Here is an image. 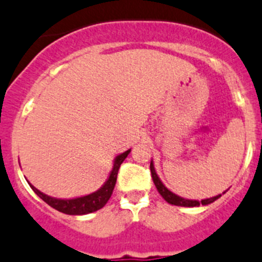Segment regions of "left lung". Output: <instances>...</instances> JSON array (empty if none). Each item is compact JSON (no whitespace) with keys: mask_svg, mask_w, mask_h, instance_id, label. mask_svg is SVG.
<instances>
[{"mask_svg":"<svg viewBox=\"0 0 262 262\" xmlns=\"http://www.w3.org/2000/svg\"><path fill=\"white\" fill-rule=\"evenodd\" d=\"M150 171H151V176H152V181H154L155 187H157L158 192L160 193V195L166 200L168 204L171 205H176V206H185V207H194V206H200V204L202 205H209L211 202H214L215 200H218L221 197V194L215 195V197H211V199H206V200H202L201 202L200 201H194V200H185V199H181L179 195L173 194L171 190L167 189L166 187L163 185V183L160 181V179L158 178L157 172H155L154 166H152V162L150 163Z\"/></svg>","mask_w":262,"mask_h":262,"instance_id":"obj_1","label":"left lung"}]
</instances>
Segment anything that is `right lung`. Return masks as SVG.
Returning <instances> with one entry per match:
<instances>
[{
    "label": "right lung",
    "mask_w": 262,
    "mask_h": 262,
    "mask_svg": "<svg viewBox=\"0 0 262 262\" xmlns=\"http://www.w3.org/2000/svg\"><path fill=\"white\" fill-rule=\"evenodd\" d=\"M130 152V150L128 151L122 152L119 157L115 159L114 168L111 171V175L108 178V180L105 181V184L99 190H96L95 193H91L89 195H84V197H78V199H73V200H58L53 199V197H49V195L44 194L40 190H37L36 188L32 187L30 184V187L32 188L35 193L39 195L40 199L43 200L44 202L52 206L56 210L61 211L63 214H69V215H82V214H89L93 213V211L99 210L102 209L105 204L108 202L110 197L112 195V192H114L115 184H116L117 173H119V168L121 166V163L124 162L128 154Z\"/></svg>",
    "instance_id": "obj_1"
}]
</instances>
